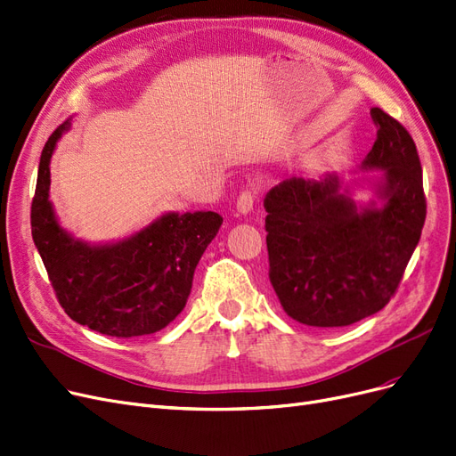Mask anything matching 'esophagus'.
Listing matches in <instances>:
<instances>
[{
  "instance_id": "esophagus-1",
  "label": "esophagus",
  "mask_w": 456,
  "mask_h": 456,
  "mask_svg": "<svg viewBox=\"0 0 456 456\" xmlns=\"http://www.w3.org/2000/svg\"><path fill=\"white\" fill-rule=\"evenodd\" d=\"M254 193L251 191H244L240 197H239V200H237V212L240 214V216H248L251 210H254Z\"/></svg>"
}]
</instances>
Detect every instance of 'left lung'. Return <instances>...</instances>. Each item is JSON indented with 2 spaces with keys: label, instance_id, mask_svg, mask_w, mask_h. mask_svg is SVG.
<instances>
[{
  "label": "left lung",
  "instance_id": "left-lung-1",
  "mask_svg": "<svg viewBox=\"0 0 456 456\" xmlns=\"http://www.w3.org/2000/svg\"><path fill=\"white\" fill-rule=\"evenodd\" d=\"M378 139L344 182L289 178L266 193L271 283L285 314L310 327H346L379 312L395 295L427 217L423 168L413 139L374 107ZM366 184L375 197L354 193Z\"/></svg>",
  "mask_w": 456,
  "mask_h": 456
}]
</instances>
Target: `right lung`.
I'll use <instances>...</instances> for the list:
<instances>
[{
    "instance_id": "right-lung-1",
    "label": "right lung",
    "mask_w": 456,
    "mask_h": 456,
    "mask_svg": "<svg viewBox=\"0 0 456 456\" xmlns=\"http://www.w3.org/2000/svg\"><path fill=\"white\" fill-rule=\"evenodd\" d=\"M65 120L50 134L31 202V237L61 308L78 325L116 336L154 334L183 310L193 273L224 217L216 212H165L126 239L88 242L67 231L50 200V159Z\"/></svg>"
}]
</instances>
